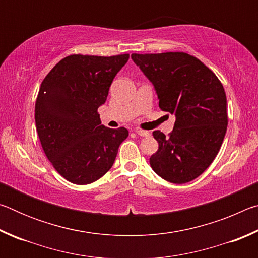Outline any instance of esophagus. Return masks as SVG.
Returning <instances> with one entry per match:
<instances>
[{
	"instance_id": "34e87169",
	"label": "esophagus",
	"mask_w": 258,
	"mask_h": 258,
	"mask_svg": "<svg viewBox=\"0 0 258 258\" xmlns=\"http://www.w3.org/2000/svg\"><path fill=\"white\" fill-rule=\"evenodd\" d=\"M134 132L138 135H140V137H148V135H149V132H147V131H143V130H139V128L135 130Z\"/></svg>"
}]
</instances>
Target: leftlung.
Instances as JSON below:
<instances>
[{
	"label": "left lung",
	"instance_id": "1",
	"mask_svg": "<svg viewBox=\"0 0 258 258\" xmlns=\"http://www.w3.org/2000/svg\"><path fill=\"white\" fill-rule=\"evenodd\" d=\"M131 56L154 84L159 108L176 117L168 137L160 131L152 133L159 146L150 157L152 169L176 184L195 180L215 159L225 137L223 85L202 61L184 52Z\"/></svg>",
	"mask_w": 258,
	"mask_h": 258
}]
</instances>
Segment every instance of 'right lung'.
I'll return each mask as SVG.
<instances>
[{
    "instance_id": "right-lung-1",
    "label": "right lung",
    "mask_w": 258,
    "mask_h": 258,
    "mask_svg": "<svg viewBox=\"0 0 258 258\" xmlns=\"http://www.w3.org/2000/svg\"><path fill=\"white\" fill-rule=\"evenodd\" d=\"M130 54H72L43 80L35 103V123L44 154L61 176L90 184L113 165L125 127L101 125L98 108Z\"/></svg>"
}]
</instances>
